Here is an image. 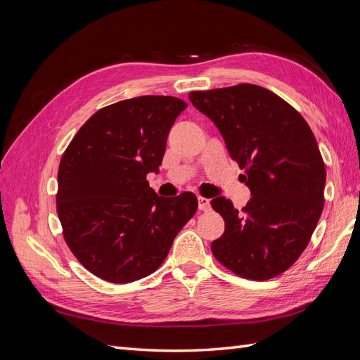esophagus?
I'll list each match as a JSON object with an SVG mask.
<instances>
[{"mask_svg":"<svg viewBox=\"0 0 360 360\" xmlns=\"http://www.w3.org/2000/svg\"><path fill=\"white\" fill-rule=\"evenodd\" d=\"M198 209H200L201 212L210 210V200H207V198L200 197V198H198Z\"/></svg>","mask_w":360,"mask_h":360,"instance_id":"esophagus-1","label":"esophagus"}]
</instances>
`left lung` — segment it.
<instances>
[{"mask_svg": "<svg viewBox=\"0 0 360 360\" xmlns=\"http://www.w3.org/2000/svg\"><path fill=\"white\" fill-rule=\"evenodd\" d=\"M219 129L252 198L242 212L212 200L225 231L212 252L233 274L266 281L296 263L319 224L326 168L304 118L279 96L254 84L189 93Z\"/></svg>", "mask_w": 360, "mask_h": 360, "instance_id": "obj_1", "label": "left lung"}]
</instances>
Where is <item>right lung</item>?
Masks as SVG:
<instances>
[{"label":"right lung","instance_id":"obj_1","mask_svg":"<svg viewBox=\"0 0 360 360\" xmlns=\"http://www.w3.org/2000/svg\"><path fill=\"white\" fill-rule=\"evenodd\" d=\"M186 103L139 96L93 114L73 136L58 168L57 213L79 263L112 284L146 278L198 209L192 192L163 198L148 186Z\"/></svg>","mask_w":360,"mask_h":360}]
</instances>
